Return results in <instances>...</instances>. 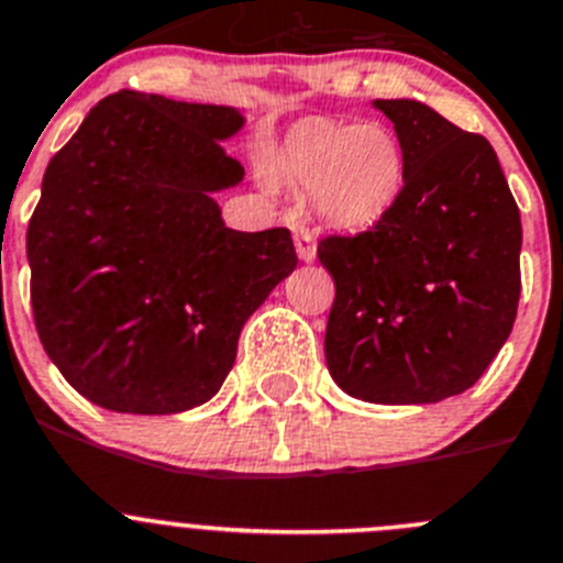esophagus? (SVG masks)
<instances>
[{"label":"esophagus","instance_id":"1","mask_svg":"<svg viewBox=\"0 0 563 563\" xmlns=\"http://www.w3.org/2000/svg\"><path fill=\"white\" fill-rule=\"evenodd\" d=\"M294 246H297L299 261L311 264L317 257V235H313V230L306 228V224H294Z\"/></svg>","mask_w":563,"mask_h":563}]
</instances>
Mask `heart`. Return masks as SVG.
Instances as JSON below:
<instances>
[{"label":"heart","instance_id":"b5f03b06","mask_svg":"<svg viewBox=\"0 0 563 563\" xmlns=\"http://www.w3.org/2000/svg\"><path fill=\"white\" fill-rule=\"evenodd\" d=\"M272 175L294 191H308L330 228L361 233L380 224L400 202L408 157L388 122L350 124L317 115L283 135L272 155Z\"/></svg>","mask_w":563,"mask_h":563}]
</instances>
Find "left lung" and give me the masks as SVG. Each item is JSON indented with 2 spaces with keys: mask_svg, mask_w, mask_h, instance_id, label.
<instances>
[{
  "mask_svg": "<svg viewBox=\"0 0 563 563\" xmlns=\"http://www.w3.org/2000/svg\"><path fill=\"white\" fill-rule=\"evenodd\" d=\"M408 157L400 202L319 241L335 283L324 358L341 391L424 406L475 386L511 335L522 224L497 152L417 99H375Z\"/></svg>",
  "mask_w": 563,
  "mask_h": 563,
  "instance_id": "8db88e82",
  "label": "left lung"
}]
</instances>
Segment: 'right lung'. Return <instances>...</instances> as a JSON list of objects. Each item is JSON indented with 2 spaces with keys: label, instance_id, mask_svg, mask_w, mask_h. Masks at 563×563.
<instances>
[{
  "label": "right lung",
  "instance_id": "1",
  "mask_svg": "<svg viewBox=\"0 0 563 563\" xmlns=\"http://www.w3.org/2000/svg\"><path fill=\"white\" fill-rule=\"evenodd\" d=\"M228 104L119 91L46 166L27 228L41 344L115 413H180L222 388L246 319L297 266L286 228L230 230L213 194L244 180Z\"/></svg>",
  "mask_w": 563,
  "mask_h": 563
}]
</instances>
